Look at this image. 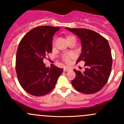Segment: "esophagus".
Here are the masks:
<instances>
[{
    "mask_svg": "<svg viewBox=\"0 0 124 124\" xmlns=\"http://www.w3.org/2000/svg\"><path fill=\"white\" fill-rule=\"evenodd\" d=\"M70 68H67V67H65L64 68H63V71H65V72H67V71H70Z\"/></svg>",
    "mask_w": 124,
    "mask_h": 124,
    "instance_id": "esophagus-1",
    "label": "esophagus"
}]
</instances>
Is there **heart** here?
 I'll return each instance as SVG.
<instances>
[{
    "instance_id": "1",
    "label": "heart",
    "mask_w": 124,
    "mask_h": 124,
    "mask_svg": "<svg viewBox=\"0 0 124 124\" xmlns=\"http://www.w3.org/2000/svg\"><path fill=\"white\" fill-rule=\"evenodd\" d=\"M71 37H72V36H68V37H67V39L71 38ZM72 57V54H71V53H67V54H65L63 55V59L65 62H66L67 63H68V62H69L70 59H71Z\"/></svg>"
}]
</instances>
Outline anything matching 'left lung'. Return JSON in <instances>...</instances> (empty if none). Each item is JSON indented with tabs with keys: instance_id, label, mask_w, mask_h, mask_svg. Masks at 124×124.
Listing matches in <instances>:
<instances>
[{
	"instance_id": "left-lung-1",
	"label": "left lung",
	"mask_w": 124,
	"mask_h": 124,
	"mask_svg": "<svg viewBox=\"0 0 124 124\" xmlns=\"http://www.w3.org/2000/svg\"><path fill=\"white\" fill-rule=\"evenodd\" d=\"M65 29L81 41L82 53L76 63L81 61L85 62L84 72L74 70L76 76L71 83L80 92L86 94L96 93L106 84L112 70V57L108 41L89 29Z\"/></svg>"
}]
</instances>
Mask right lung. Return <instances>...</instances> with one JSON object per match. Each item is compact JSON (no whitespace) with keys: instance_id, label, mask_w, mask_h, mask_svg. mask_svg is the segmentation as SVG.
<instances>
[{"instance_id":"right-lung-1","label":"right lung","mask_w":124,"mask_h":124,"mask_svg":"<svg viewBox=\"0 0 124 124\" xmlns=\"http://www.w3.org/2000/svg\"><path fill=\"white\" fill-rule=\"evenodd\" d=\"M59 27L42 26L27 32L20 42L16 70L20 84L32 95L43 96L54 89L63 68L46 67L43 59L52 52V40Z\"/></svg>"}]
</instances>
